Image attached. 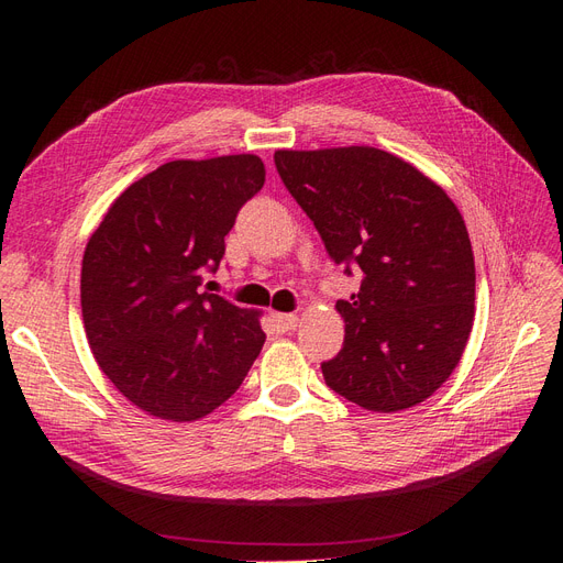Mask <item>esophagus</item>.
<instances>
[{"label":"esophagus","instance_id":"34e87169","mask_svg":"<svg viewBox=\"0 0 563 563\" xmlns=\"http://www.w3.org/2000/svg\"><path fill=\"white\" fill-rule=\"evenodd\" d=\"M272 321H275V329L279 333H288L298 327V317L296 314H286V312H275L272 314Z\"/></svg>","mask_w":563,"mask_h":563}]
</instances>
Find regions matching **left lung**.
<instances>
[{
  "mask_svg": "<svg viewBox=\"0 0 563 563\" xmlns=\"http://www.w3.org/2000/svg\"><path fill=\"white\" fill-rule=\"evenodd\" d=\"M282 183L335 265L362 269L335 308L345 340L327 385L368 411H404L446 383L474 321L465 220L437 183L378 147L279 150Z\"/></svg>",
  "mask_w": 563,
  "mask_h": 563,
  "instance_id": "left-lung-1",
  "label": "left lung"
}]
</instances>
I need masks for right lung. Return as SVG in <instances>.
<instances>
[{"label":"right lung","instance_id":"add662e5","mask_svg":"<svg viewBox=\"0 0 563 563\" xmlns=\"http://www.w3.org/2000/svg\"><path fill=\"white\" fill-rule=\"evenodd\" d=\"M263 183L255 155L168 162L126 187L91 234L84 331L112 385L150 416L203 418L240 389L261 354L258 312L201 291V282Z\"/></svg>","mask_w":563,"mask_h":563}]
</instances>
